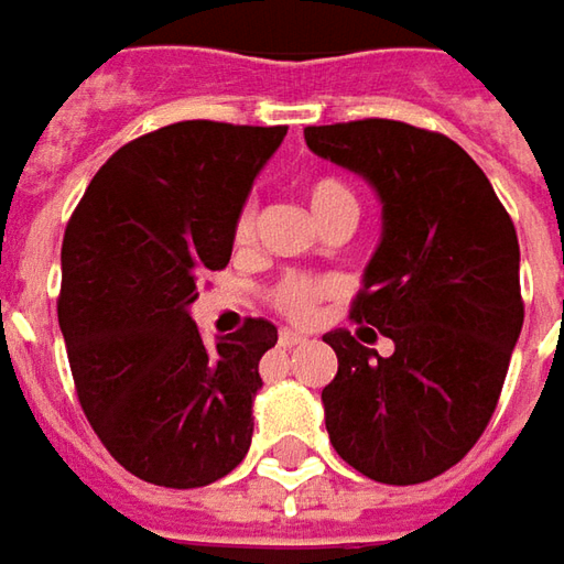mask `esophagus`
Returning <instances> with one entry per match:
<instances>
[{
  "mask_svg": "<svg viewBox=\"0 0 564 564\" xmlns=\"http://www.w3.org/2000/svg\"><path fill=\"white\" fill-rule=\"evenodd\" d=\"M304 341H307V338L301 336V333H294V329H282V333H279V345H282V348H294V345H304Z\"/></svg>",
  "mask_w": 564,
  "mask_h": 564,
  "instance_id": "esophagus-1",
  "label": "esophagus"
}]
</instances>
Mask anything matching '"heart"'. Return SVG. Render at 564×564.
I'll return each mask as SVG.
<instances>
[{"instance_id": "obj_1", "label": "heart", "mask_w": 564, "mask_h": 564, "mask_svg": "<svg viewBox=\"0 0 564 564\" xmlns=\"http://www.w3.org/2000/svg\"><path fill=\"white\" fill-rule=\"evenodd\" d=\"M307 204L314 209L316 223L333 216V213H351L358 219V197L351 194V187L345 182L329 178V175L314 178L307 185ZM250 238H253V206H245L238 223H235V245L245 248V245H250ZM323 294H326L323 282H316L311 275H289L272 289L270 301L275 304V311H282L289 319L307 323V319H314L316 304L323 301Z\"/></svg>"}]
</instances>
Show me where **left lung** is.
Masks as SVG:
<instances>
[{"mask_svg": "<svg viewBox=\"0 0 564 564\" xmlns=\"http://www.w3.org/2000/svg\"><path fill=\"white\" fill-rule=\"evenodd\" d=\"M319 160L360 175L382 206L351 307L392 338L379 358L348 329L323 389L336 452L364 477L411 487L458 465L487 430L521 336V250L484 169L445 134L389 119L304 128Z\"/></svg>", "mask_w": 564, "mask_h": 564, "instance_id": "1", "label": "left lung"}]
</instances>
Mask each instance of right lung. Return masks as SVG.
<instances>
[{
	"label": "right lung",
	"mask_w": 564,
	"mask_h": 564,
	"mask_svg": "<svg viewBox=\"0 0 564 564\" xmlns=\"http://www.w3.org/2000/svg\"><path fill=\"white\" fill-rule=\"evenodd\" d=\"M285 131L165 124L106 160L65 228L58 329L77 399L99 443L147 484L206 487L248 455L260 358L279 333L248 319L206 348L191 304L197 279L228 263Z\"/></svg>",
	"instance_id": "right-lung-1"
}]
</instances>
